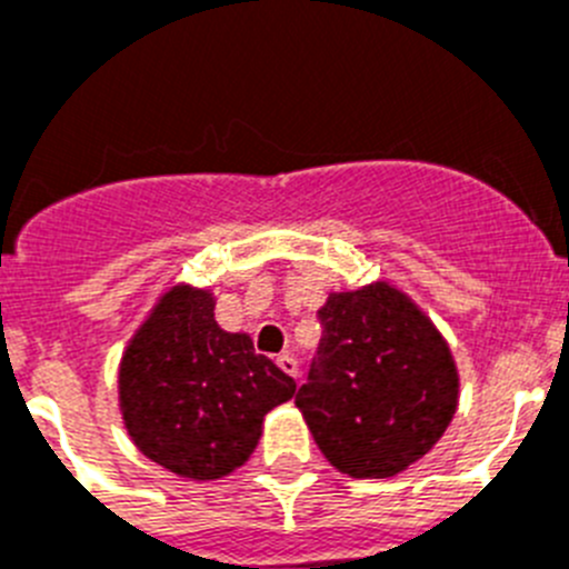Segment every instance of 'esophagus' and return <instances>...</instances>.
Masks as SVG:
<instances>
[{"instance_id":"esophagus-1","label":"esophagus","mask_w":569,"mask_h":569,"mask_svg":"<svg viewBox=\"0 0 569 569\" xmlns=\"http://www.w3.org/2000/svg\"><path fill=\"white\" fill-rule=\"evenodd\" d=\"M276 365H279L281 370H284V373H288V376H293V379H296V376H299V365H296L293 356H288V353L279 356V359H276Z\"/></svg>"}]
</instances>
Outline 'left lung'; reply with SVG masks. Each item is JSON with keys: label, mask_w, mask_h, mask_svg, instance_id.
<instances>
[{"label": "left lung", "mask_w": 569, "mask_h": 569, "mask_svg": "<svg viewBox=\"0 0 569 569\" xmlns=\"http://www.w3.org/2000/svg\"><path fill=\"white\" fill-rule=\"evenodd\" d=\"M319 365L296 407L350 479H390L425 459L459 407V367L430 316L393 281L333 290L319 308Z\"/></svg>", "instance_id": "1"}]
</instances>
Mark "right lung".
I'll list each match as a JSON object with an SVG mask.
<instances>
[{
	"label": "right lung",
	"mask_w": 569,
	"mask_h": 569,
	"mask_svg": "<svg viewBox=\"0 0 569 569\" xmlns=\"http://www.w3.org/2000/svg\"><path fill=\"white\" fill-rule=\"evenodd\" d=\"M216 293L176 281L153 301L119 359V413L142 456L188 481L224 479L253 456L264 416L296 381L248 333L213 316Z\"/></svg>",
	"instance_id": "right-lung-1"
}]
</instances>
